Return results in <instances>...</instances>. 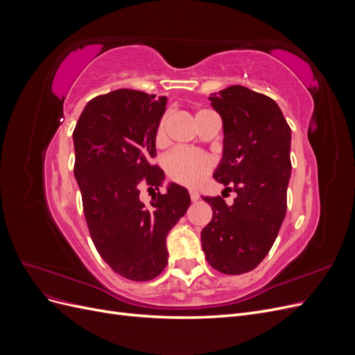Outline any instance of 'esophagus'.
<instances>
[{
	"instance_id": "34e87169",
	"label": "esophagus",
	"mask_w": 355,
	"mask_h": 355,
	"mask_svg": "<svg viewBox=\"0 0 355 355\" xmlns=\"http://www.w3.org/2000/svg\"><path fill=\"white\" fill-rule=\"evenodd\" d=\"M189 197H191L192 201H197L200 198V194L196 189H189Z\"/></svg>"
}]
</instances>
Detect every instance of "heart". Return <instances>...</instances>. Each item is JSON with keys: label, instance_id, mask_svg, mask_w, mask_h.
Listing matches in <instances>:
<instances>
[{"label": "heart", "instance_id": "b5f03b06", "mask_svg": "<svg viewBox=\"0 0 355 355\" xmlns=\"http://www.w3.org/2000/svg\"><path fill=\"white\" fill-rule=\"evenodd\" d=\"M166 136V118L159 121L155 141L161 144ZM164 170L167 178L176 184L185 187H196L206 178L213 168V159L210 155L189 151V149L176 148L164 157Z\"/></svg>", "mask_w": 355, "mask_h": 355}]
</instances>
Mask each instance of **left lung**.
I'll return each instance as SVG.
<instances>
[{
  "mask_svg": "<svg viewBox=\"0 0 355 355\" xmlns=\"http://www.w3.org/2000/svg\"><path fill=\"white\" fill-rule=\"evenodd\" d=\"M209 99L223 123V155L213 178L235 198L228 206L223 194L202 197L213 210L201 231L202 252L214 270L240 275L263 261L284 220L292 132L271 98L243 85Z\"/></svg>",
  "mask_w": 355,
  "mask_h": 355,
  "instance_id": "8db88e82",
  "label": "left lung"
}]
</instances>
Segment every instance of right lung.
Returning a JSON list of instances; mask_svg holds the SVG:
<instances>
[{"label":"right lung","mask_w":355,"mask_h":355,"mask_svg":"<svg viewBox=\"0 0 355 355\" xmlns=\"http://www.w3.org/2000/svg\"><path fill=\"white\" fill-rule=\"evenodd\" d=\"M166 105V96L128 89L96 96L72 133L73 175L93 244L114 272L133 282L163 272L167 234L191 204L184 187L158 191L164 171L151 158ZM142 183L157 189L149 208L138 198Z\"/></svg>","instance_id":"right-lung-1"}]
</instances>
